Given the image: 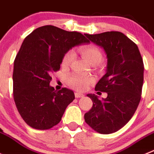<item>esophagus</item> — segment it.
<instances>
[{"label":"esophagus","instance_id":"34e87169","mask_svg":"<svg viewBox=\"0 0 154 154\" xmlns=\"http://www.w3.org/2000/svg\"><path fill=\"white\" fill-rule=\"evenodd\" d=\"M84 95L83 94H81V93H75V97L76 98H80V97H83Z\"/></svg>","mask_w":154,"mask_h":154}]
</instances>
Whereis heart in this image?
Instances as JSON below:
<instances>
[{
	"label": "heart",
	"instance_id": "heart-1",
	"mask_svg": "<svg viewBox=\"0 0 154 154\" xmlns=\"http://www.w3.org/2000/svg\"><path fill=\"white\" fill-rule=\"evenodd\" d=\"M80 51L84 58L91 64H98L103 59V54L97 47L89 44L84 45L80 48ZM74 52L72 51L66 53L62 59V66L67 67L74 60ZM94 77L91 76L83 75L80 74H72L67 77V84L69 86L77 90V91H83L88 88L91 84L94 82Z\"/></svg>",
	"mask_w": 154,
	"mask_h": 154
}]
</instances>
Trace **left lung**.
I'll list each match as a JSON object with an SVG mask.
<instances>
[{"instance_id":"obj_1","label":"left lung","mask_w":154,"mask_h":154,"mask_svg":"<svg viewBox=\"0 0 154 154\" xmlns=\"http://www.w3.org/2000/svg\"><path fill=\"white\" fill-rule=\"evenodd\" d=\"M84 34L103 48L107 57L106 73L95 87L107 97L100 100L96 95L87 94L93 106L84 120L97 133L112 134L128 123L139 105L144 70L142 57L137 44L121 32Z\"/></svg>"}]
</instances>
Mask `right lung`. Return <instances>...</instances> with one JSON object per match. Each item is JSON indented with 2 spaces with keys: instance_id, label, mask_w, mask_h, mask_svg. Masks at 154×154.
I'll use <instances>...</instances> for the list:
<instances>
[{
  "instance_id": "obj_1",
  "label": "right lung",
  "mask_w": 154,
  "mask_h": 154,
  "mask_svg": "<svg viewBox=\"0 0 154 154\" xmlns=\"http://www.w3.org/2000/svg\"><path fill=\"white\" fill-rule=\"evenodd\" d=\"M88 42L80 33L52 25L38 27L25 37L14 63L13 94L27 125L48 130L61 120L75 96L66 87L57 91L51 87V74L60 70L70 48Z\"/></svg>"
}]
</instances>
